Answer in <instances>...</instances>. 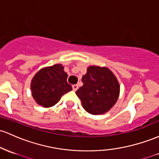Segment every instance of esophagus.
Masks as SVG:
<instances>
[{"mask_svg":"<svg viewBox=\"0 0 159 159\" xmlns=\"http://www.w3.org/2000/svg\"><path fill=\"white\" fill-rule=\"evenodd\" d=\"M72 89H73V90H74V91H76V90L78 89V86L77 84L72 85Z\"/></svg>","mask_w":159,"mask_h":159,"instance_id":"obj_1","label":"esophagus"}]
</instances>
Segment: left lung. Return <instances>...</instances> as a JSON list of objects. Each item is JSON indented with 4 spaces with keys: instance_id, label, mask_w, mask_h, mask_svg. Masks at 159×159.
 Segmentation results:
<instances>
[{
    "instance_id": "obj_1",
    "label": "left lung",
    "mask_w": 159,
    "mask_h": 159,
    "mask_svg": "<svg viewBox=\"0 0 159 159\" xmlns=\"http://www.w3.org/2000/svg\"><path fill=\"white\" fill-rule=\"evenodd\" d=\"M81 81L83 86L75 93L81 100L84 109L90 114H104L118 100L119 84L107 68L90 66Z\"/></svg>"
}]
</instances>
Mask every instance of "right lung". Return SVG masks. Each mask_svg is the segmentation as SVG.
Masks as SVG:
<instances>
[{
	"label": "right lung",
	"instance_id": "obj_1",
	"mask_svg": "<svg viewBox=\"0 0 159 159\" xmlns=\"http://www.w3.org/2000/svg\"><path fill=\"white\" fill-rule=\"evenodd\" d=\"M67 74L63 66L56 64L41 69L31 84L32 97L43 107H51L60 101L62 95L72 90L67 82Z\"/></svg>",
	"mask_w": 159,
	"mask_h": 159
}]
</instances>
